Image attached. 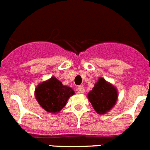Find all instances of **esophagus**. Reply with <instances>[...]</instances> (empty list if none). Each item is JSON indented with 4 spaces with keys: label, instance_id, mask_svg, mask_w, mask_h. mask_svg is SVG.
Segmentation results:
<instances>
[{
    "label": "esophagus",
    "instance_id": "34e87169",
    "mask_svg": "<svg viewBox=\"0 0 150 150\" xmlns=\"http://www.w3.org/2000/svg\"><path fill=\"white\" fill-rule=\"evenodd\" d=\"M77 91H78L79 93H81V94H83L85 91V88L83 86H79L77 87Z\"/></svg>",
    "mask_w": 150,
    "mask_h": 150
}]
</instances>
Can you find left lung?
<instances>
[{
    "label": "left lung",
    "mask_w": 150,
    "mask_h": 150,
    "mask_svg": "<svg viewBox=\"0 0 150 150\" xmlns=\"http://www.w3.org/2000/svg\"><path fill=\"white\" fill-rule=\"evenodd\" d=\"M118 90L105 78L99 77L93 89L88 93L87 98L99 115H105L115 105L118 100Z\"/></svg>",
    "instance_id": "8db88e82"
}]
</instances>
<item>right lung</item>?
<instances>
[{
    "label": "right lung",
    "mask_w": 150,
    "mask_h": 150,
    "mask_svg": "<svg viewBox=\"0 0 150 150\" xmlns=\"http://www.w3.org/2000/svg\"><path fill=\"white\" fill-rule=\"evenodd\" d=\"M74 94L71 87L63 85L55 76L39 83L35 89V97L39 105L52 114L59 113Z\"/></svg>",
    "instance_id": "obj_1"
}]
</instances>
